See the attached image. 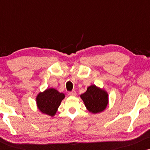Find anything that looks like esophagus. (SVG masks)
<instances>
[{"mask_svg":"<svg viewBox=\"0 0 150 150\" xmlns=\"http://www.w3.org/2000/svg\"><path fill=\"white\" fill-rule=\"evenodd\" d=\"M69 95L71 96H76V91H74H74H69Z\"/></svg>","mask_w":150,"mask_h":150,"instance_id":"esophagus-1","label":"esophagus"}]
</instances>
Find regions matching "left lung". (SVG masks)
<instances>
[{
    "label": "left lung",
    "instance_id": "1",
    "mask_svg": "<svg viewBox=\"0 0 150 150\" xmlns=\"http://www.w3.org/2000/svg\"><path fill=\"white\" fill-rule=\"evenodd\" d=\"M87 110L92 113H98L105 109L108 104V94L96 85H91L81 95Z\"/></svg>",
    "mask_w": 150,
    "mask_h": 150
}]
</instances>
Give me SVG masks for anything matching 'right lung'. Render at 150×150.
I'll list each match as a JSON object with an SVG mask.
<instances>
[{
	"label": "right lung",
	"instance_id": "obj_1",
	"mask_svg": "<svg viewBox=\"0 0 150 150\" xmlns=\"http://www.w3.org/2000/svg\"><path fill=\"white\" fill-rule=\"evenodd\" d=\"M64 98V94L59 93L57 90L52 88L48 89L37 96V105L43 113L53 116Z\"/></svg>",
	"mask_w": 150,
	"mask_h": 150
}]
</instances>
